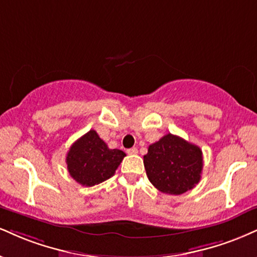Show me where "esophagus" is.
Masks as SVG:
<instances>
[{
    "instance_id": "34e87169",
    "label": "esophagus",
    "mask_w": 257,
    "mask_h": 257,
    "mask_svg": "<svg viewBox=\"0 0 257 257\" xmlns=\"http://www.w3.org/2000/svg\"><path fill=\"white\" fill-rule=\"evenodd\" d=\"M126 153H128V154H137L138 153V148L137 147L129 148V150H126Z\"/></svg>"
}]
</instances>
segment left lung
<instances>
[{"label": "left lung", "mask_w": 257, "mask_h": 257, "mask_svg": "<svg viewBox=\"0 0 257 257\" xmlns=\"http://www.w3.org/2000/svg\"><path fill=\"white\" fill-rule=\"evenodd\" d=\"M144 165L150 182L159 191L181 195L193 189L202 174V151L177 135L166 134L148 147Z\"/></svg>", "instance_id": "left-lung-1"}]
</instances>
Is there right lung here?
Wrapping results in <instances>:
<instances>
[{
    "label": "right lung",
    "mask_w": 257,
    "mask_h": 257,
    "mask_svg": "<svg viewBox=\"0 0 257 257\" xmlns=\"http://www.w3.org/2000/svg\"><path fill=\"white\" fill-rule=\"evenodd\" d=\"M125 157L120 150H110L95 131H89L70 146L67 153L69 175L85 187H93L115 175Z\"/></svg>",
    "instance_id": "obj_1"
}]
</instances>
